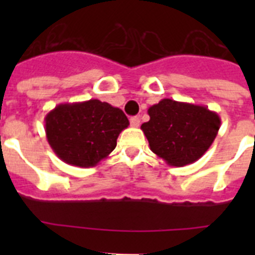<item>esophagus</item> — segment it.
<instances>
[{
  "mask_svg": "<svg viewBox=\"0 0 255 255\" xmlns=\"http://www.w3.org/2000/svg\"><path fill=\"white\" fill-rule=\"evenodd\" d=\"M130 125L132 126V128H139V125H140V119L139 117H131L130 119Z\"/></svg>",
  "mask_w": 255,
  "mask_h": 255,
  "instance_id": "obj_1",
  "label": "esophagus"
}]
</instances>
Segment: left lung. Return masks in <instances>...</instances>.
Instances as JSON below:
<instances>
[{"label": "left lung", "instance_id": "obj_1", "mask_svg": "<svg viewBox=\"0 0 255 255\" xmlns=\"http://www.w3.org/2000/svg\"><path fill=\"white\" fill-rule=\"evenodd\" d=\"M140 129L150 150L166 163L182 167L202 157L217 136L221 119L206 106L164 98L148 108Z\"/></svg>", "mask_w": 255, "mask_h": 255}]
</instances>
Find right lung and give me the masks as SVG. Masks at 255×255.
Segmentation results:
<instances>
[{
	"instance_id": "right-lung-1",
	"label": "right lung",
	"mask_w": 255,
	"mask_h": 255,
	"mask_svg": "<svg viewBox=\"0 0 255 255\" xmlns=\"http://www.w3.org/2000/svg\"><path fill=\"white\" fill-rule=\"evenodd\" d=\"M44 123L47 140L58 158L85 168L107 158L129 126L123 110L98 100L61 103L47 114Z\"/></svg>"
}]
</instances>
